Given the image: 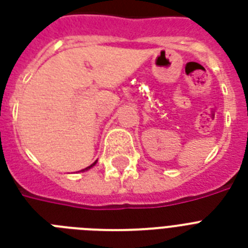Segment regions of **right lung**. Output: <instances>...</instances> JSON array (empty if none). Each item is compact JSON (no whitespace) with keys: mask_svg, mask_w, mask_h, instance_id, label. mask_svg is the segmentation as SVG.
<instances>
[{"mask_svg":"<svg viewBox=\"0 0 248 248\" xmlns=\"http://www.w3.org/2000/svg\"><path fill=\"white\" fill-rule=\"evenodd\" d=\"M95 165H96V161H95V162H93V165H90L89 167H86V169H83L82 171H87V170H90V169H91V167H93V166H95Z\"/></svg>","mask_w":248,"mask_h":248,"instance_id":"add662e5","label":"right lung"}]
</instances>
